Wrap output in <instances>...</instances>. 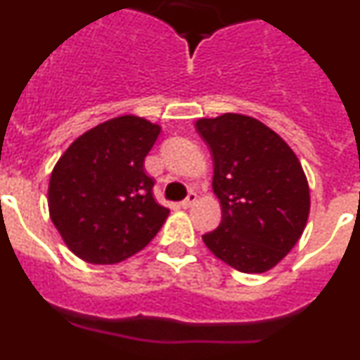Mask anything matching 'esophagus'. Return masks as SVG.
<instances>
[{
    "mask_svg": "<svg viewBox=\"0 0 360 360\" xmlns=\"http://www.w3.org/2000/svg\"><path fill=\"white\" fill-rule=\"evenodd\" d=\"M197 200H198L197 193H193V191H191V193L186 197V200L181 202V207H183V209H190V207H193L195 203H197Z\"/></svg>",
    "mask_w": 360,
    "mask_h": 360,
    "instance_id": "esophagus-1",
    "label": "esophagus"
}]
</instances>
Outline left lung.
Listing matches in <instances>:
<instances>
[{
	"label": "left lung",
	"mask_w": 360,
	"mask_h": 360,
	"mask_svg": "<svg viewBox=\"0 0 360 360\" xmlns=\"http://www.w3.org/2000/svg\"><path fill=\"white\" fill-rule=\"evenodd\" d=\"M212 151V190L221 224L202 240L242 274L277 266L303 235L310 188L296 153L275 130L252 116L224 112L195 122Z\"/></svg>",
	"instance_id": "left-lung-1"
}]
</instances>
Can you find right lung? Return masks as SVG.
Listing matches in <instances>:
<instances>
[{"mask_svg":"<svg viewBox=\"0 0 360 360\" xmlns=\"http://www.w3.org/2000/svg\"><path fill=\"white\" fill-rule=\"evenodd\" d=\"M160 130L146 118L120 115L76 137L57 160L49 183L50 219L79 259L122 263L146 248L169 217L144 170Z\"/></svg>","mask_w":360,"mask_h":360,"instance_id":"right-lung-1","label":"right lung"}]
</instances>
